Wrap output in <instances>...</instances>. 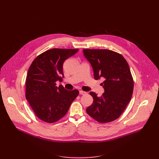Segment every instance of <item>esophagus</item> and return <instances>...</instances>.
<instances>
[{
    "label": "esophagus",
    "mask_w": 159,
    "mask_h": 159,
    "mask_svg": "<svg viewBox=\"0 0 159 159\" xmlns=\"http://www.w3.org/2000/svg\"><path fill=\"white\" fill-rule=\"evenodd\" d=\"M80 94L81 95H85L86 94V92H84V91H80Z\"/></svg>",
    "instance_id": "obj_1"
}]
</instances>
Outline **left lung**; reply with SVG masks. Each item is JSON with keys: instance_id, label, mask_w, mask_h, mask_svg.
Instances as JSON below:
<instances>
[{"instance_id": "obj_1", "label": "left lung", "mask_w": 159, "mask_h": 159, "mask_svg": "<svg viewBox=\"0 0 159 159\" xmlns=\"http://www.w3.org/2000/svg\"><path fill=\"white\" fill-rule=\"evenodd\" d=\"M83 51L91 64L94 78L105 79L102 83L105 92L101 97L90 92L93 102L87 108V113L101 123L113 121L123 113L132 96L134 80L129 64L121 54L109 49Z\"/></svg>"}]
</instances>
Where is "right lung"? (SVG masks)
<instances>
[{
	"mask_svg": "<svg viewBox=\"0 0 159 159\" xmlns=\"http://www.w3.org/2000/svg\"><path fill=\"white\" fill-rule=\"evenodd\" d=\"M78 49L53 48L38 56L29 68L25 83V98L36 116L48 123L63 117L79 94L68 91L57 81L64 78L63 64Z\"/></svg>",
	"mask_w": 159,
	"mask_h": 159,
	"instance_id": "1",
	"label": "right lung"
}]
</instances>
